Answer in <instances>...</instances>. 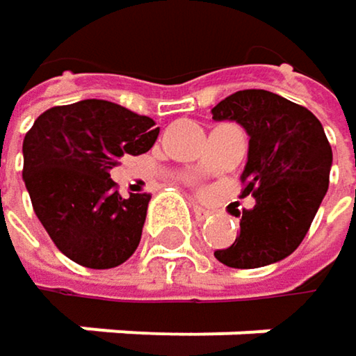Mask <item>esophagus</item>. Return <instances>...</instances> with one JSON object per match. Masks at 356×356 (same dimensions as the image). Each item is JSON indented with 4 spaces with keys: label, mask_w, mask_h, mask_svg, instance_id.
I'll list each match as a JSON object with an SVG mask.
<instances>
[{
    "label": "esophagus",
    "mask_w": 356,
    "mask_h": 356,
    "mask_svg": "<svg viewBox=\"0 0 356 356\" xmlns=\"http://www.w3.org/2000/svg\"><path fill=\"white\" fill-rule=\"evenodd\" d=\"M193 214H195V218H197V220H204V218H208L212 212H210V210H206V208H202V206H197V204H193Z\"/></svg>",
    "instance_id": "esophagus-1"
}]
</instances>
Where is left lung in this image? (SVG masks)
I'll use <instances>...</instances> for the list:
<instances>
[{
    "mask_svg": "<svg viewBox=\"0 0 356 356\" xmlns=\"http://www.w3.org/2000/svg\"><path fill=\"white\" fill-rule=\"evenodd\" d=\"M216 121H237L249 136L239 237L214 257L229 268H261L291 255L307 235L327 191L332 148L320 119L268 90H239L212 108Z\"/></svg>",
    "mask_w": 356,
    "mask_h": 356,
    "instance_id": "obj_1",
    "label": "left lung"
}]
</instances>
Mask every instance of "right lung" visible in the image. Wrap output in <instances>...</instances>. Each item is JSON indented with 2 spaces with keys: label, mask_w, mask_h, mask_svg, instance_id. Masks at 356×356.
<instances>
[{
  "label": "right lung",
  "mask_w": 356,
  "mask_h": 356,
  "mask_svg": "<svg viewBox=\"0 0 356 356\" xmlns=\"http://www.w3.org/2000/svg\"><path fill=\"white\" fill-rule=\"evenodd\" d=\"M156 123L108 101H80L38 115L24 136L22 179L40 225L72 261L107 270L140 245L150 193L123 197L111 169L144 154Z\"/></svg>",
  "instance_id": "add662e5"
}]
</instances>
